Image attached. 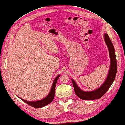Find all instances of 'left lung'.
I'll return each mask as SVG.
<instances>
[{"label":"left lung","instance_id":"8db88e82","mask_svg":"<svg viewBox=\"0 0 125 125\" xmlns=\"http://www.w3.org/2000/svg\"><path fill=\"white\" fill-rule=\"evenodd\" d=\"M104 37L105 42L108 49L111 60L110 68H109L108 74L103 84L100 88L92 91H84L81 90V89L79 88L74 80L72 79L75 93L82 100H93L100 99L107 91L115 79L117 73V61L115 49L107 34L105 33Z\"/></svg>","mask_w":125,"mask_h":125}]
</instances>
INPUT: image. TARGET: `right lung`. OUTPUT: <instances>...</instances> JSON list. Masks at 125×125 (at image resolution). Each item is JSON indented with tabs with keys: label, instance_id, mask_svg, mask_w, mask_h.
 Segmentation results:
<instances>
[{
	"label": "right lung",
	"instance_id": "add662e5",
	"mask_svg": "<svg viewBox=\"0 0 125 125\" xmlns=\"http://www.w3.org/2000/svg\"><path fill=\"white\" fill-rule=\"evenodd\" d=\"M60 75L59 74L55 78V79H54V80L53 81V83H52V84L50 93H49L48 95L46 97H45L44 99L39 101H28L24 100L23 99H22V98L18 96L19 98H20L21 100L24 102L25 103H26V104H28L30 106H32L33 107L41 108L44 106H46L48 104L51 103L54 99V96H55V90L56 83L58 80V78H59Z\"/></svg>",
	"mask_w": 125,
	"mask_h": 125
}]
</instances>
